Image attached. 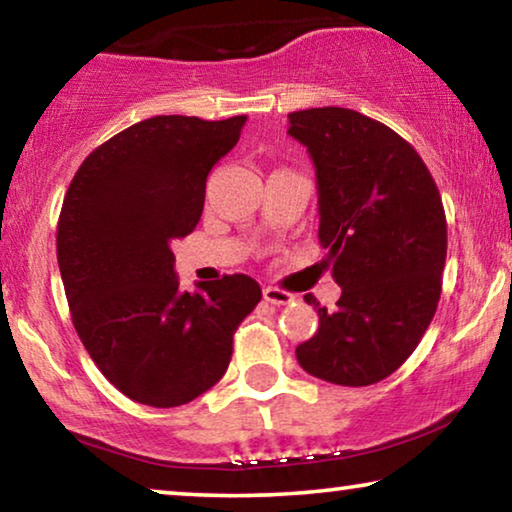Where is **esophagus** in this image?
<instances>
[{"label": "esophagus", "mask_w": 512, "mask_h": 512, "mask_svg": "<svg viewBox=\"0 0 512 512\" xmlns=\"http://www.w3.org/2000/svg\"><path fill=\"white\" fill-rule=\"evenodd\" d=\"M263 298L268 300V303H272V305H289L291 300H293V296H291L289 291L277 289V286H265Z\"/></svg>", "instance_id": "obj_1"}]
</instances>
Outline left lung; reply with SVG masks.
Returning <instances> with one entry per match:
<instances>
[{
	"label": "left lung",
	"instance_id": "8db88e82",
	"mask_svg": "<svg viewBox=\"0 0 512 512\" xmlns=\"http://www.w3.org/2000/svg\"><path fill=\"white\" fill-rule=\"evenodd\" d=\"M289 135L317 170L319 242L342 286L335 310L296 347L303 370L342 387L375 384L403 366L440 300L447 223L438 186L401 135L354 109L289 114Z\"/></svg>",
	"mask_w": 512,
	"mask_h": 512
}]
</instances>
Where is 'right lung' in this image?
I'll use <instances>...</instances> for the list:
<instances>
[{"label": "right lung", "instance_id": "add662e5", "mask_svg": "<svg viewBox=\"0 0 512 512\" xmlns=\"http://www.w3.org/2000/svg\"><path fill=\"white\" fill-rule=\"evenodd\" d=\"M247 116H153L83 160L58 221V265L76 333L132 401L177 408L226 373L233 333L261 300L247 275L179 289L172 240L198 226L207 174Z\"/></svg>", "mask_w": 512, "mask_h": 512}]
</instances>
